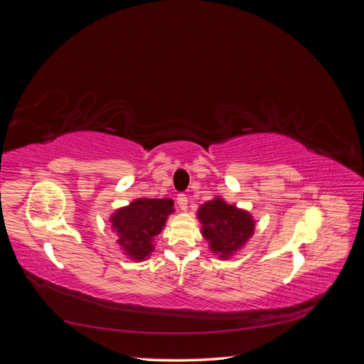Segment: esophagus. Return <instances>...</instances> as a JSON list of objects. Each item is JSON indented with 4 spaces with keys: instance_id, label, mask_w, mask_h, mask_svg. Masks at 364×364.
Segmentation results:
<instances>
[{
    "instance_id": "esophagus-1",
    "label": "esophagus",
    "mask_w": 364,
    "mask_h": 364,
    "mask_svg": "<svg viewBox=\"0 0 364 364\" xmlns=\"http://www.w3.org/2000/svg\"><path fill=\"white\" fill-rule=\"evenodd\" d=\"M176 203H178V206L182 209V211H185L186 205H188V197H186L185 194H178V199H176Z\"/></svg>"
}]
</instances>
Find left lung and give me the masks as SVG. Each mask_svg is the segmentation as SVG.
Segmentation results:
<instances>
[{
	"label": "left lung",
	"mask_w": 364,
	"mask_h": 364,
	"mask_svg": "<svg viewBox=\"0 0 364 364\" xmlns=\"http://www.w3.org/2000/svg\"><path fill=\"white\" fill-rule=\"evenodd\" d=\"M202 223V235L209 241V249L220 258L228 259L243 247L255 230V220L222 197L205 202L197 211Z\"/></svg>",
	"instance_id": "left-lung-1"
}]
</instances>
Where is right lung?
Instances as JSON below:
<instances>
[{
	"label": "right lung",
	"instance_id": "1",
	"mask_svg": "<svg viewBox=\"0 0 364 364\" xmlns=\"http://www.w3.org/2000/svg\"><path fill=\"white\" fill-rule=\"evenodd\" d=\"M171 199H136L117 209L109 218L117 234V243L132 261H144L155 249L167 217L174 213Z\"/></svg>",
	"mask_w": 364,
	"mask_h": 364
}]
</instances>
